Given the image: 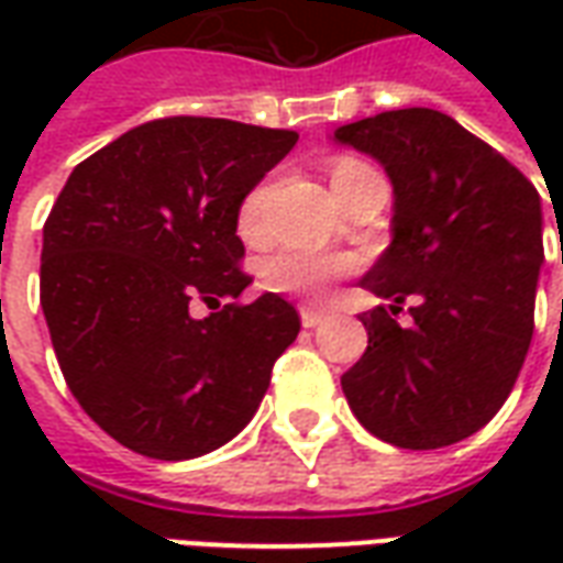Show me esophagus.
Instances as JSON below:
<instances>
[{
	"label": "esophagus",
	"instance_id": "1",
	"mask_svg": "<svg viewBox=\"0 0 563 563\" xmlns=\"http://www.w3.org/2000/svg\"><path fill=\"white\" fill-rule=\"evenodd\" d=\"M322 319H325V310H317V307H301V325H305V329H317Z\"/></svg>",
	"mask_w": 563,
	"mask_h": 563
}]
</instances>
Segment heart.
I'll return each mask as SVG.
<instances>
[{"label":"heart","instance_id":"b5f03b06","mask_svg":"<svg viewBox=\"0 0 563 563\" xmlns=\"http://www.w3.org/2000/svg\"><path fill=\"white\" fill-rule=\"evenodd\" d=\"M367 165L355 159H341L334 162L331 168V180H341L350 174L362 172ZM268 205H271V180L253 186L246 198L241 201L238 210V229L250 241H258L265 234V220H268ZM350 268V262L341 256H329V253H301V250H286L277 253L265 265V283H268L274 292H289V295H319L329 286L334 277H341L343 271Z\"/></svg>","mask_w":563,"mask_h":563}]
</instances>
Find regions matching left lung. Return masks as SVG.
Wrapping results in <instances>:
<instances>
[{"instance_id":"8db88e82","label":"left lung","mask_w":563,"mask_h":563,"mask_svg":"<svg viewBox=\"0 0 563 563\" xmlns=\"http://www.w3.org/2000/svg\"><path fill=\"white\" fill-rule=\"evenodd\" d=\"M391 180V244L362 277L415 325L377 307L367 350L341 377L355 419L391 446L440 449L476 434L516 386L533 334L543 205L533 184L452 117L404 108L334 129Z\"/></svg>"}]
</instances>
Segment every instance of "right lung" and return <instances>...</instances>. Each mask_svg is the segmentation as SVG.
Masks as SVG:
<instances>
[{
	"mask_svg": "<svg viewBox=\"0 0 563 563\" xmlns=\"http://www.w3.org/2000/svg\"><path fill=\"white\" fill-rule=\"evenodd\" d=\"M298 135L168 117L92 153L44 222L42 310L68 389L139 455L186 461L241 434L301 319L280 295L234 305L238 210ZM205 300L213 314L191 317ZM229 300V306H222Z\"/></svg>",
	"mask_w": 563,
	"mask_h": 563,
	"instance_id": "obj_1",
	"label": "right lung"
}]
</instances>
